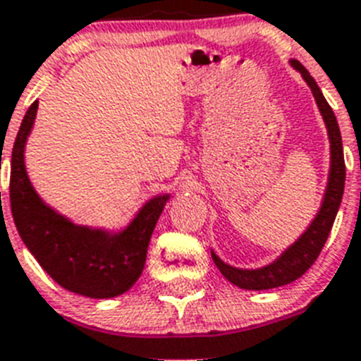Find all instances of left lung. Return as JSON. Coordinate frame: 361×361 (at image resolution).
Instances as JSON below:
<instances>
[{"label":"left lung","instance_id":"1","mask_svg":"<svg viewBox=\"0 0 361 361\" xmlns=\"http://www.w3.org/2000/svg\"><path fill=\"white\" fill-rule=\"evenodd\" d=\"M291 64L306 79V83L310 85V89L315 96L319 109H321V114H323L324 124L328 128V137H330L332 165H330V176H328V187L326 192H324L323 206L319 209L315 221L304 231V235L295 245L287 248L276 262H272L271 265L263 267V269L245 271V269H235V267L226 265V263L219 259V256L211 254L213 262H215V265L219 267V271L222 272V276L226 278L228 282L241 287V289H250V291L252 289L254 291L274 289V287L295 282L315 263V259L323 250L324 243H326L328 233L332 230L338 209L341 206L343 189H345V159H343L341 133H339L336 114H334L332 107L324 99L323 92L315 83V79L310 75V72L298 61H291Z\"/></svg>","mask_w":361,"mask_h":361}]
</instances>
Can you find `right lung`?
<instances>
[{
  "label": "right lung",
  "instance_id": "add662e5",
  "mask_svg": "<svg viewBox=\"0 0 361 361\" xmlns=\"http://www.w3.org/2000/svg\"><path fill=\"white\" fill-rule=\"evenodd\" d=\"M38 99L22 120L11 157V209L29 252L55 282L90 298L126 293L145 269L148 243L169 195L150 200L122 233L75 226L49 209L29 183L23 148L37 116Z\"/></svg>",
  "mask_w": 361,
  "mask_h": 361
}]
</instances>
